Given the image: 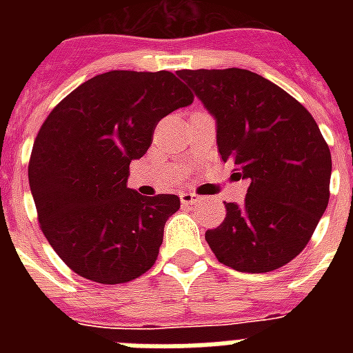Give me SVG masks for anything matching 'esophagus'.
<instances>
[{
    "label": "esophagus",
    "instance_id": "1",
    "mask_svg": "<svg viewBox=\"0 0 353 353\" xmlns=\"http://www.w3.org/2000/svg\"><path fill=\"white\" fill-rule=\"evenodd\" d=\"M181 203L185 205V207H188V205H198L201 203V196H198V194H194V192H181Z\"/></svg>",
    "mask_w": 353,
    "mask_h": 353
}]
</instances>
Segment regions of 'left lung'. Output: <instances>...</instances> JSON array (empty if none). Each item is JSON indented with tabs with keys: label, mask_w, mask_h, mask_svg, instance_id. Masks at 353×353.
Masks as SVG:
<instances>
[{
	"label": "left lung",
	"mask_w": 353,
	"mask_h": 353,
	"mask_svg": "<svg viewBox=\"0 0 353 353\" xmlns=\"http://www.w3.org/2000/svg\"><path fill=\"white\" fill-rule=\"evenodd\" d=\"M177 74L216 119L221 159L249 179L245 203H225L205 240L240 273H269L307 245L328 207L332 154L312 113L247 69H183Z\"/></svg>",
	"instance_id": "obj_1"
}]
</instances>
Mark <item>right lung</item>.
Returning <instances> with one entry per match:
<instances>
[{
	"instance_id": "right-lung-1",
	"label": "right lung",
	"mask_w": 353,
	"mask_h": 353,
	"mask_svg": "<svg viewBox=\"0 0 353 353\" xmlns=\"http://www.w3.org/2000/svg\"><path fill=\"white\" fill-rule=\"evenodd\" d=\"M192 101L170 71H108L71 91L41 124L30 192L41 232L74 273L124 284L154 265L179 198L128 188L130 163L146 154L161 119Z\"/></svg>"
}]
</instances>
